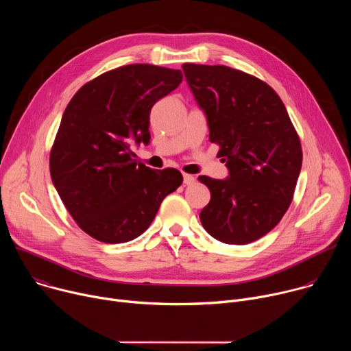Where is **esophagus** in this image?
Segmentation results:
<instances>
[{"label":"esophagus","instance_id":"34e87169","mask_svg":"<svg viewBox=\"0 0 351 351\" xmlns=\"http://www.w3.org/2000/svg\"><path fill=\"white\" fill-rule=\"evenodd\" d=\"M195 182V178L189 173H183V183L184 184H193Z\"/></svg>","mask_w":351,"mask_h":351}]
</instances>
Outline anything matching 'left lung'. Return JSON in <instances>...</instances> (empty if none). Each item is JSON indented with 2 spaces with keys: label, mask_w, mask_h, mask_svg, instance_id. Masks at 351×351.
I'll list each match as a JSON object with an SVG mask.
<instances>
[{
  "label": "left lung",
  "mask_w": 351,
  "mask_h": 351,
  "mask_svg": "<svg viewBox=\"0 0 351 351\" xmlns=\"http://www.w3.org/2000/svg\"><path fill=\"white\" fill-rule=\"evenodd\" d=\"M182 68L229 169L223 180L198 176L211 193L199 221L222 243H252L291 203L303 161L300 137L280 97L258 77L225 65Z\"/></svg>",
  "instance_id": "obj_1"
}]
</instances>
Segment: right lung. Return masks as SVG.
<instances>
[{"label":"right lung","instance_id":"right-lung-1","mask_svg":"<svg viewBox=\"0 0 351 351\" xmlns=\"http://www.w3.org/2000/svg\"><path fill=\"white\" fill-rule=\"evenodd\" d=\"M182 79L179 69L125 65L87 82L69 101L49 153V173L77 226L95 240L136 239L182 184L178 169L153 171L130 149L132 141L148 144L149 111Z\"/></svg>","mask_w":351,"mask_h":351}]
</instances>
